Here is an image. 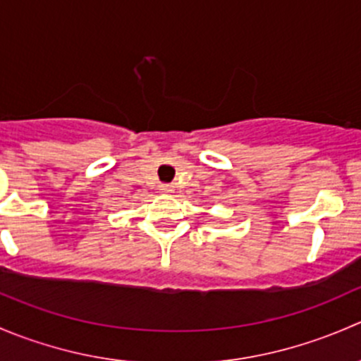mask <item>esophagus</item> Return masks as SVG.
Segmentation results:
<instances>
[{
	"instance_id": "obj_1",
	"label": "esophagus",
	"mask_w": 361,
	"mask_h": 361,
	"mask_svg": "<svg viewBox=\"0 0 361 361\" xmlns=\"http://www.w3.org/2000/svg\"><path fill=\"white\" fill-rule=\"evenodd\" d=\"M159 190L164 192V194H171V192H174V187L169 183H162V185H159Z\"/></svg>"
}]
</instances>
